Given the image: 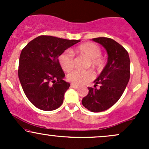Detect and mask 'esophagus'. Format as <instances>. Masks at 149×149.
Listing matches in <instances>:
<instances>
[{
    "label": "esophagus",
    "instance_id": "34e87169",
    "mask_svg": "<svg viewBox=\"0 0 149 149\" xmlns=\"http://www.w3.org/2000/svg\"><path fill=\"white\" fill-rule=\"evenodd\" d=\"M71 88H75V89H77V88H79V86H78V85H75V84H71Z\"/></svg>",
    "mask_w": 149,
    "mask_h": 149
}]
</instances>
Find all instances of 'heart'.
I'll return each instance as SVG.
<instances>
[{"instance_id": "b5f03b06", "label": "heart", "mask_w": 149, "mask_h": 149, "mask_svg": "<svg viewBox=\"0 0 149 149\" xmlns=\"http://www.w3.org/2000/svg\"><path fill=\"white\" fill-rule=\"evenodd\" d=\"M75 52L84 54L90 59V66L97 70H102L105 66V60L101 56L102 49L100 47L94 42H85L77 47ZM58 62L64 71H69L73 67V56L69 51L61 53L58 57ZM93 78L92 71L74 69L67 75V79L71 83L76 85L85 84Z\"/></svg>"}]
</instances>
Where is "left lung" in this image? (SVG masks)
<instances>
[{"mask_svg": "<svg viewBox=\"0 0 149 149\" xmlns=\"http://www.w3.org/2000/svg\"><path fill=\"white\" fill-rule=\"evenodd\" d=\"M92 40L106 49L108 61L94 81V88H88V95L83 97L82 104L90 111L102 112L113 106L122 96L130 77V61L127 51L113 39L100 37Z\"/></svg>", "mask_w": 149, "mask_h": 149, "instance_id": "8db88e82", "label": "left lung"}]
</instances>
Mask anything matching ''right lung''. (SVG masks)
Returning <instances> with one entry per match:
<instances>
[{
  "instance_id": "add662e5",
  "label": "right lung",
  "mask_w": 149,
  "mask_h": 149,
  "mask_svg": "<svg viewBox=\"0 0 149 149\" xmlns=\"http://www.w3.org/2000/svg\"><path fill=\"white\" fill-rule=\"evenodd\" d=\"M80 41L40 36L22 50L19 79L26 96L38 109L53 111L62 104L70 84L63 80L65 74L58 57Z\"/></svg>"
}]
</instances>
